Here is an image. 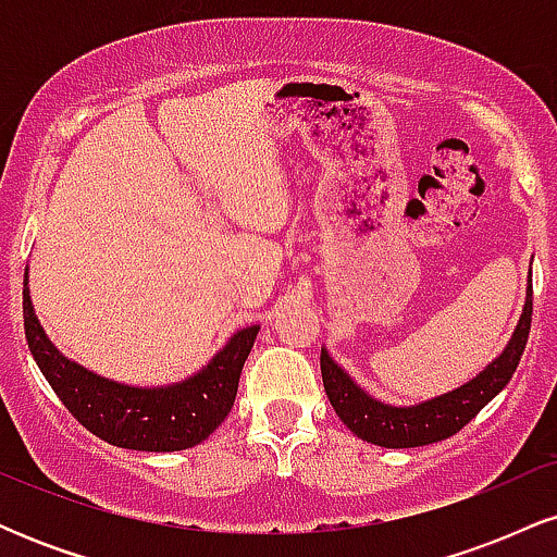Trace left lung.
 Here are the masks:
<instances>
[{"label": "left lung", "instance_id": "left-lung-1", "mask_svg": "<svg viewBox=\"0 0 557 557\" xmlns=\"http://www.w3.org/2000/svg\"><path fill=\"white\" fill-rule=\"evenodd\" d=\"M529 277H532V272H529ZM529 330H532V285L527 287L523 314L505 350L466 385L419 403V406H389V403H382L363 393L345 374V369L337 367L327 350L322 348L319 363H322L324 393H327L332 408L343 419V424L367 443L380 447H419L440 443V440L453 437L458 430H463L508 385L516 367H519L523 348H527Z\"/></svg>", "mask_w": 557, "mask_h": 557}]
</instances>
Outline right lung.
Segmentation results:
<instances>
[{"label":"right lung","instance_id":"add662e5","mask_svg":"<svg viewBox=\"0 0 557 557\" xmlns=\"http://www.w3.org/2000/svg\"><path fill=\"white\" fill-rule=\"evenodd\" d=\"M23 324L38 369L67 411L104 443L149 453L194 447L225 421L243 363L259 335V324L238 330L201 372L175 385L131 387L88 372L54 348L30 304L28 270L23 280Z\"/></svg>","mask_w":557,"mask_h":557}]
</instances>
